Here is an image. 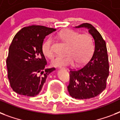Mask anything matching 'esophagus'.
<instances>
[{
	"label": "esophagus",
	"instance_id": "1",
	"mask_svg": "<svg viewBox=\"0 0 120 120\" xmlns=\"http://www.w3.org/2000/svg\"><path fill=\"white\" fill-rule=\"evenodd\" d=\"M59 68H60V69H61V68H63V67H59Z\"/></svg>",
	"mask_w": 120,
	"mask_h": 120
}]
</instances>
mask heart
<instances>
[{
    "label": "heart",
    "mask_w": 120,
    "mask_h": 120,
    "mask_svg": "<svg viewBox=\"0 0 120 120\" xmlns=\"http://www.w3.org/2000/svg\"><path fill=\"white\" fill-rule=\"evenodd\" d=\"M58 38L68 45L65 56H56L52 61L54 67L73 65L76 62L80 65L86 64L91 58L94 52V43L92 37L88 34H81L77 31L65 29L58 33ZM43 55L49 58L54 55L53 50L52 38L49 37L41 45Z\"/></svg>",
    "instance_id": "obj_1"
}]
</instances>
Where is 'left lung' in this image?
<instances>
[{
    "label": "left lung",
    "instance_id": "8db88e82",
    "mask_svg": "<svg viewBox=\"0 0 120 120\" xmlns=\"http://www.w3.org/2000/svg\"><path fill=\"white\" fill-rule=\"evenodd\" d=\"M76 27L88 29L95 40V51L91 59L83 67L70 70L68 91L73 98H91L100 95L106 88L109 75L106 42L98 31L90 23H83Z\"/></svg>",
    "mask_w": 120,
    "mask_h": 120
}]
</instances>
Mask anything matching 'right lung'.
Returning <instances> with one entry per match:
<instances>
[{
	"label": "right lung",
	"mask_w": 120,
	"mask_h": 120,
	"mask_svg": "<svg viewBox=\"0 0 120 120\" xmlns=\"http://www.w3.org/2000/svg\"><path fill=\"white\" fill-rule=\"evenodd\" d=\"M56 29L31 25L22 28L13 38L7 58L8 79L20 95L35 97L40 93L47 76L55 70L46 68L41 50L43 40Z\"/></svg>",
	"instance_id": "1"
}]
</instances>
